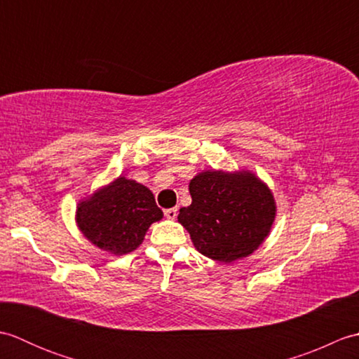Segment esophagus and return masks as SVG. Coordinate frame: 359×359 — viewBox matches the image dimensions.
<instances>
[{
	"instance_id": "34e87169",
	"label": "esophagus",
	"mask_w": 359,
	"mask_h": 359,
	"mask_svg": "<svg viewBox=\"0 0 359 359\" xmlns=\"http://www.w3.org/2000/svg\"><path fill=\"white\" fill-rule=\"evenodd\" d=\"M165 216L168 219H175V217H177V208H168V210H165Z\"/></svg>"
}]
</instances>
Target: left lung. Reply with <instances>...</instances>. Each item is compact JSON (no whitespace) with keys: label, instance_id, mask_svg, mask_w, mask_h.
Here are the masks:
<instances>
[{"label":"left lung","instance_id":"left-lung-1","mask_svg":"<svg viewBox=\"0 0 359 359\" xmlns=\"http://www.w3.org/2000/svg\"><path fill=\"white\" fill-rule=\"evenodd\" d=\"M191 205L180 208L179 222L196 250L230 264L262 245L276 217L269 185L248 170L202 171L189 182Z\"/></svg>","mask_w":359,"mask_h":359}]
</instances>
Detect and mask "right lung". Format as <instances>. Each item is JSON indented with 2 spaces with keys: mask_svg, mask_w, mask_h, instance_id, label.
I'll return each instance as SVG.
<instances>
[{
  "mask_svg": "<svg viewBox=\"0 0 359 359\" xmlns=\"http://www.w3.org/2000/svg\"><path fill=\"white\" fill-rule=\"evenodd\" d=\"M162 217L163 211L149 188L123 175L81 199L75 210V222L83 236L116 256L134 251L151 224Z\"/></svg>",
  "mask_w": 359,
  "mask_h": 359,
  "instance_id": "add662e5",
  "label": "right lung"
}]
</instances>
